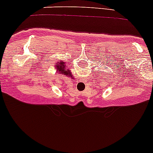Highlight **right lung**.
<instances>
[{
  "label": "right lung",
  "mask_w": 153,
  "mask_h": 153,
  "mask_svg": "<svg viewBox=\"0 0 153 153\" xmlns=\"http://www.w3.org/2000/svg\"><path fill=\"white\" fill-rule=\"evenodd\" d=\"M65 65L63 62H60L59 64H58V65H56V68H57V71H59V73L61 74H64L65 75H68L70 76V72L68 69L66 68H65Z\"/></svg>",
  "instance_id": "1"
}]
</instances>
